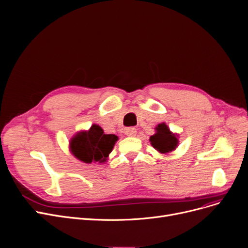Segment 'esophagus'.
<instances>
[{
	"mask_svg": "<svg viewBox=\"0 0 248 248\" xmlns=\"http://www.w3.org/2000/svg\"><path fill=\"white\" fill-rule=\"evenodd\" d=\"M124 134L128 137H135L137 134V130L135 127H127L124 130Z\"/></svg>",
	"mask_w": 248,
	"mask_h": 248,
	"instance_id": "1",
	"label": "esophagus"
}]
</instances>
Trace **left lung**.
<instances>
[{
	"mask_svg": "<svg viewBox=\"0 0 248 248\" xmlns=\"http://www.w3.org/2000/svg\"><path fill=\"white\" fill-rule=\"evenodd\" d=\"M150 142L160 153H168L177 147L178 140L165 124H160L156 126V134L150 137Z\"/></svg>",
	"mask_w": 248,
	"mask_h": 248,
	"instance_id": "8db88e82",
	"label": "left lung"
}]
</instances>
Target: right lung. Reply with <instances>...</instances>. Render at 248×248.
<instances>
[{
	"label": "right lung",
	"mask_w": 248,
	"mask_h": 248,
	"mask_svg": "<svg viewBox=\"0 0 248 248\" xmlns=\"http://www.w3.org/2000/svg\"><path fill=\"white\" fill-rule=\"evenodd\" d=\"M115 135H106L102 128L93 124L88 132H80L70 143L74 156L85 163L104 162L117 141Z\"/></svg>",
	"instance_id": "add662e5"
}]
</instances>
